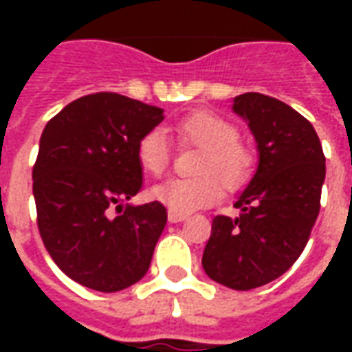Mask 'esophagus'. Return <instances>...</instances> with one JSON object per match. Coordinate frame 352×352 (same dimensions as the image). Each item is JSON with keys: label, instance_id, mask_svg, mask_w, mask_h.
<instances>
[{"label": "esophagus", "instance_id": "esophagus-1", "mask_svg": "<svg viewBox=\"0 0 352 352\" xmlns=\"http://www.w3.org/2000/svg\"><path fill=\"white\" fill-rule=\"evenodd\" d=\"M168 219H169V222H183L184 219H186V214L173 213V211H169V213H168Z\"/></svg>", "mask_w": 352, "mask_h": 352}]
</instances>
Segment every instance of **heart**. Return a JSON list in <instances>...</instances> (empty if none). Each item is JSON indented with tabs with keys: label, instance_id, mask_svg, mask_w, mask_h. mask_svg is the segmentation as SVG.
<instances>
[{
	"label": "heart",
	"instance_id": "1",
	"mask_svg": "<svg viewBox=\"0 0 352 352\" xmlns=\"http://www.w3.org/2000/svg\"><path fill=\"white\" fill-rule=\"evenodd\" d=\"M177 139L184 145L204 148L194 171L198 177L168 179L153 188V198L169 211L188 214L196 209L214 206L224 186L237 188L251 177L252 154L239 141L236 124L224 116L199 111L181 118L173 126ZM139 166L148 175L160 177L171 164V143L160 128L145 131L135 146Z\"/></svg>",
	"mask_w": 352,
	"mask_h": 352
}]
</instances>
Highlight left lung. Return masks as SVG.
Listing matches in <instances>:
<instances>
[{
  "label": "left lung",
  "instance_id": "left-lung-1",
  "mask_svg": "<svg viewBox=\"0 0 352 352\" xmlns=\"http://www.w3.org/2000/svg\"><path fill=\"white\" fill-rule=\"evenodd\" d=\"M258 143V169L237 198V217L217 214L201 265L217 283L251 290L272 283L300 258L320 211L326 175L311 122L258 92L234 100Z\"/></svg>",
  "mask_w": 352,
  "mask_h": 352
}]
</instances>
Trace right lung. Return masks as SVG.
Returning <instances> with one entry per match:
<instances>
[{
	"label": "right lung",
	"mask_w": 352,
	"mask_h": 352,
	"mask_svg": "<svg viewBox=\"0 0 352 352\" xmlns=\"http://www.w3.org/2000/svg\"><path fill=\"white\" fill-rule=\"evenodd\" d=\"M162 109L116 92L82 96L52 116L34 164L37 228L50 258L82 287L143 279L168 222L160 201L126 206L143 184L135 146ZM123 211L112 217V209Z\"/></svg>",
	"instance_id": "obj_1"
}]
</instances>
